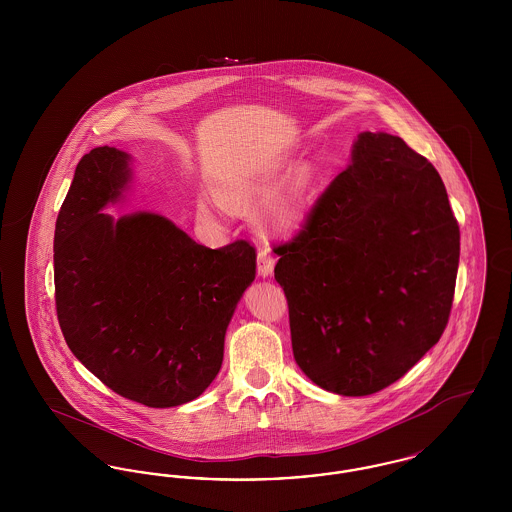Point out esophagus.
Instances as JSON below:
<instances>
[{
  "label": "esophagus",
  "instance_id": "obj_1",
  "mask_svg": "<svg viewBox=\"0 0 512 512\" xmlns=\"http://www.w3.org/2000/svg\"><path fill=\"white\" fill-rule=\"evenodd\" d=\"M274 265H276V259L270 253V249L261 247L259 255H257V270H259V274L261 276H270L274 272Z\"/></svg>",
  "mask_w": 512,
  "mask_h": 512
}]
</instances>
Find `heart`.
<instances>
[{
  "instance_id": "1",
  "label": "heart",
  "mask_w": 512,
  "mask_h": 512,
  "mask_svg": "<svg viewBox=\"0 0 512 512\" xmlns=\"http://www.w3.org/2000/svg\"><path fill=\"white\" fill-rule=\"evenodd\" d=\"M267 190L265 178L261 176H253L242 180L238 184H234L232 188H228L224 192V197L232 199V201H242L247 197L261 194ZM307 195H309V184H307V174L299 172L293 176L292 182L284 188V192L276 195L272 199V203L268 205V215L272 217L274 222H278L280 226H293L299 220L303 219L305 207H307ZM199 211L209 215V207L207 205H199Z\"/></svg>"
}]
</instances>
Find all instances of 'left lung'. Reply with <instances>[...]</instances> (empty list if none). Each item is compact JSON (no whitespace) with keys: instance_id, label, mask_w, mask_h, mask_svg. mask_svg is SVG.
<instances>
[{"instance_id":"1","label":"left lung","mask_w":512,"mask_h":512,"mask_svg":"<svg viewBox=\"0 0 512 512\" xmlns=\"http://www.w3.org/2000/svg\"><path fill=\"white\" fill-rule=\"evenodd\" d=\"M459 251L434 165L397 136L363 132L301 230L274 245L295 363L340 395L397 382L447 326Z\"/></svg>"}]
</instances>
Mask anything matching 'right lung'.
<instances>
[{
    "label": "right lung",
    "instance_id": "add662e5",
    "mask_svg": "<svg viewBox=\"0 0 512 512\" xmlns=\"http://www.w3.org/2000/svg\"><path fill=\"white\" fill-rule=\"evenodd\" d=\"M128 176V155L115 147L78 161L55 222V309L74 357L109 390L146 407H176L219 374L257 251L247 240L195 244L153 213L115 222L101 209L119 199Z\"/></svg>",
    "mask_w": 512,
    "mask_h": 512
}]
</instances>
